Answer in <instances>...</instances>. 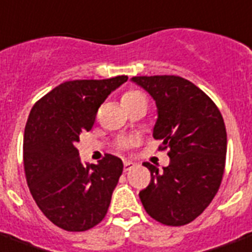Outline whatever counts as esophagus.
Returning a JSON list of instances; mask_svg holds the SVG:
<instances>
[{
	"label": "esophagus",
	"mask_w": 252,
	"mask_h": 252,
	"mask_svg": "<svg viewBox=\"0 0 252 252\" xmlns=\"http://www.w3.org/2000/svg\"><path fill=\"white\" fill-rule=\"evenodd\" d=\"M134 168V164L133 162H130V161H126L124 162V172H128V170H130V169Z\"/></svg>",
	"instance_id": "1"
}]
</instances>
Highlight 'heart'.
I'll list each match as a JSON object with an SVG mask.
<instances>
[{"instance_id": "obj_1", "label": "heart", "mask_w": 252, "mask_h": 252, "mask_svg": "<svg viewBox=\"0 0 252 252\" xmlns=\"http://www.w3.org/2000/svg\"><path fill=\"white\" fill-rule=\"evenodd\" d=\"M137 99H145V97H144L143 94L139 91L126 92V95L123 96V104H128L130 101L137 100ZM119 145H120V148H126L129 145V141H128V140H122V141L119 143Z\"/></svg>"}]
</instances>
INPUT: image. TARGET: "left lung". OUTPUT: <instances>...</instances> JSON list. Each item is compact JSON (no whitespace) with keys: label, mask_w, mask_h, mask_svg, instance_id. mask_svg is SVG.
Returning a JSON list of instances; mask_svg holds the SVG:
<instances>
[{"label":"left lung","mask_w":252,"mask_h":252,"mask_svg":"<svg viewBox=\"0 0 252 252\" xmlns=\"http://www.w3.org/2000/svg\"><path fill=\"white\" fill-rule=\"evenodd\" d=\"M157 105L153 137L168 148V166L144 162L149 185L139 193L148 214L166 226H184L201 216L220 189L227 134L220 109L195 84L176 75L133 76Z\"/></svg>","instance_id":"1"}]
</instances>
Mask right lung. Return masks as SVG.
Returning <instances> with one entry per match:
<instances>
[{
    "mask_svg": "<svg viewBox=\"0 0 252 252\" xmlns=\"http://www.w3.org/2000/svg\"><path fill=\"white\" fill-rule=\"evenodd\" d=\"M128 76L70 80L36 101L24 136V166L32 198L41 211L66 231H86L107 214L123 161L105 155L99 164L80 161L75 144L90 130L97 109Z\"/></svg>",
    "mask_w": 252,
    "mask_h": 252,
    "instance_id": "right-lung-1",
    "label": "right lung"
}]
</instances>
